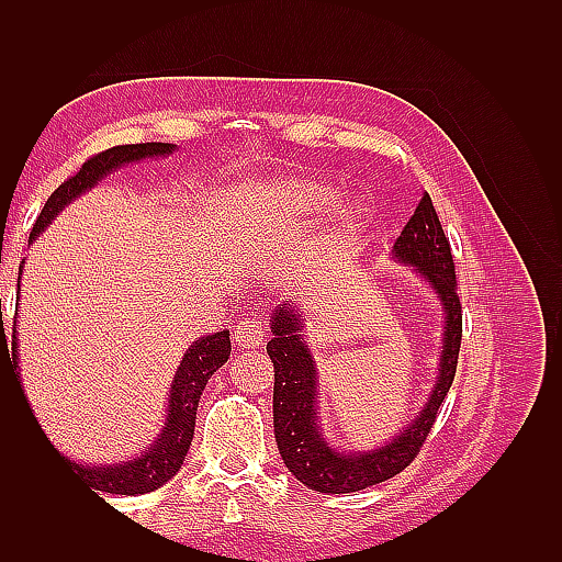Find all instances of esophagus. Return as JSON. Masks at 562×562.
<instances>
[{"label":"esophagus","instance_id":"1","mask_svg":"<svg viewBox=\"0 0 562 562\" xmlns=\"http://www.w3.org/2000/svg\"><path fill=\"white\" fill-rule=\"evenodd\" d=\"M234 345L239 349H258L265 345V321L262 318H244L234 326Z\"/></svg>","mask_w":562,"mask_h":562}]
</instances>
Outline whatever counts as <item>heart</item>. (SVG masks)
I'll return each instance as SVG.
<instances>
[{
    "label": "heart",
    "mask_w": 562,
    "mask_h": 562,
    "mask_svg": "<svg viewBox=\"0 0 562 562\" xmlns=\"http://www.w3.org/2000/svg\"><path fill=\"white\" fill-rule=\"evenodd\" d=\"M260 199L267 209H274L279 215L288 220H312L321 213H326L337 192L333 187L316 182V180H302V178H288L277 184H269L260 192ZM363 229V211L356 203H337L330 213L328 225L323 227L318 239L307 248L302 258V267L310 274H321L323 269L335 265L339 258L353 248L356 239Z\"/></svg>",
    "instance_id": "1"
}]
</instances>
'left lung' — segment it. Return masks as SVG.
I'll return each instance as SVG.
<instances>
[{
  "label": "left lung",
  "mask_w": 562,
  "mask_h": 562,
  "mask_svg": "<svg viewBox=\"0 0 562 562\" xmlns=\"http://www.w3.org/2000/svg\"><path fill=\"white\" fill-rule=\"evenodd\" d=\"M394 260L415 267L431 285L443 307V351H440L438 378L419 415L389 438L382 448L368 452L335 450L318 427V372L316 361L304 342V318L295 304H279L271 314V337L267 353L274 363V436L277 446L295 479L316 492L345 495L394 479L411 467L427 440L438 407L443 405L454 380L459 345H462V304L457 297L454 262L450 241L440 220L424 194L413 217L407 220L394 244Z\"/></svg>",
  "instance_id": "1"
}]
</instances>
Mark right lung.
<instances>
[{
  "mask_svg": "<svg viewBox=\"0 0 562 562\" xmlns=\"http://www.w3.org/2000/svg\"><path fill=\"white\" fill-rule=\"evenodd\" d=\"M176 151V145L171 143H140V145H116L110 147L100 155L91 157L87 164L79 168V173L70 180H65L58 190L48 196L44 209L37 217L35 227L30 232V244L50 225L67 203L89 192L105 176L116 171L119 166H126L133 161H143L151 157H166ZM23 271V265H21ZM21 288V281H19ZM0 318H2V302H0ZM0 342L7 345L4 323H2V337ZM13 368H19V345H15V330H13ZM232 342L229 330H220L213 335H203L192 347L187 349L184 359L180 361V368L171 384V394H168V411H166V424L159 434V438L151 443L140 457L128 459L122 464H100V467H87L81 462H72V459L63 457V462L70 467L79 479L87 481L93 490L110 492V495H145L168 483L180 471L187 450L192 446L194 438V424H196V407L201 391L206 389V382L211 380L217 368H223L229 359Z\"/></svg>",
  "mask_w": 562,
  "mask_h": 562,
  "instance_id": "add662e5",
  "label": "right lung"
}]
</instances>
